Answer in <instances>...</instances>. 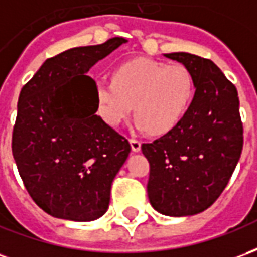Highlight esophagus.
<instances>
[{
	"label": "esophagus",
	"instance_id": "1",
	"mask_svg": "<svg viewBox=\"0 0 257 257\" xmlns=\"http://www.w3.org/2000/svg\"><path fill=\"white\" fill-rule=\"evenodd\" d=\"M129 142H131V147H132V151H135V153L140 151V149H142V142H140L139 139L131 138V139H129Z\"/></svg>",
	"mask_w": 257,
	"mask_h": 257
}]
</instances>
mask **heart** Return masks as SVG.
Listing matches in <instances>:
<instances>
[{
	"instance_id": "heart-1",
	"label": "heart",
	"mask_w": 257,
	"mask_h": 257,
	"mask_svg": "<svg viewBox=\"0 0 257 257\" xmlns=\"http://www.w3.org/2000/svg\"><path fill=\"white\" fill-rule=\"evenodd\" d=\"M96 100L103 119L112 126L132 114L140 128L165 135L178 126L194 96L193 74L186 66L151 59H134L118 66L112 81L95 82Z\"/></svg>"
}]
</instances>
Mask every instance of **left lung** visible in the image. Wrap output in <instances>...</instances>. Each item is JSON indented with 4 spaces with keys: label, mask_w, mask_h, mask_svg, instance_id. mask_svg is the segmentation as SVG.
<instances>
[{
    "label": "left lung",
    "mask_w": 257,
    "mask_h": 257,
    "mask_svg": "<svg viewBox=\"0 0 257 257\" xmlns=\"http://www.w3.org/2000/svg\"><path fill=\"white\" fill-rule=\"evenodd\" d=\"M193 74L195 93L178 126L142 151L150 164L147 193L167 216L208 209L231 178L243 146L235 85L212 60L186 52L168 53Z\"/></svg>",
    "instance_id": "1"
}]
</instances>
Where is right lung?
Wrapping results in <instances>:
<instances>
[{"label": "right lung", "instance_id": "right-lung-1", "mask_svg": "<svg viewBox=\"0 0 257 257\" xmlns=\"http://www.w3.org/2000/svg\"><path fill=\"white\" fill-rule=\"evenodd\" d=\"M126 42L71 48L47 59L22 88L12 154L27 193L48 215L95 220L108 208L131 145L99 115L93 64Z\"/></svg>", "mask_w": 257, "mask_h": 257}]
</instances>
